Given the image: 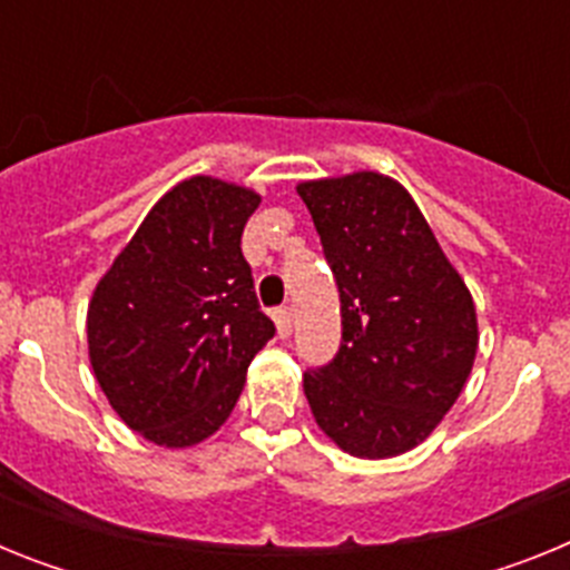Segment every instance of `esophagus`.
Returning <instances> with one entry per match:
<instances>
[{"label":"esophagus","instance_id":"esophagus-1","mask_svg":"<svg viewBox=\"0 0 570 570\" xmlns=\"http://www.w3.org/2000/svg\"><path fill=\"white\" fill-rule=\"evenodd\" d=\"M274 322H276V331H279V336H291V331H294V311L276 308Z\"/></svg>","mask_w":570,"mask_h":570}]
</instances>
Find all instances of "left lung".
I'll use <instances>...</instances> for the list:
<instances>
[{
    "mask_svg": "<svg viewBox=\"0 0 570 570\" xmlns=\"http://www.w3.org/2000/svg\"><path fill=\"white\" fill-rule=\"evenodd\" d=\"M296 194L342 302L340 354L302 380L311 414L345 454H405L434 434L471 376V291L394 176L354 170L299 183Z\"/></svg>",
    "mask_w": 570,
    "mask_h": 570,
    "instance_id": "8db88e82",
    "label": "left lung"
}]
</instances>
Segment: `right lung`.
Returning a JSON list of instances; mask_svg holds the SVG:
<instances>
[{"mask_svg":"<svg viewBox=\"0 0 570 570\" xmlns=\"http://www.w3.org/2000/svg\"><path fill=\"white\" fill-rule=\"evenodd\" d=\"M262 196L188 176L148 210L88 302V356L119 420L159 448L216 434L274 336L242 230Z\"/></svg>","mask_w":570,"mask_h":570,"instance_id":"obj_1","label":"right lung"}]
</instances>
